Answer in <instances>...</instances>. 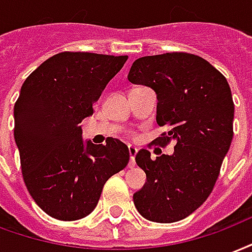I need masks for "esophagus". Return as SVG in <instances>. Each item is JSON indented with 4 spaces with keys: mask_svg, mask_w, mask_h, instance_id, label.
<instances>
[{
    "mask_svg": "<svg viewBox=\"0 0 252 252\" xmlns=\"http://www.w3.org/2000/svg\"><path fill=\"white\" fill-rule=\"evenodd\" d=\"M128 152H129V168H133L136 165V161H135V158H136V154H137V148L133 147V145H129L128 147Z\"/></svg>",
    "mask_w": 252,
    "mask_h": 252,
    "instance_id": "obj_1",
    "label": "esophagus"
}]
</instances>
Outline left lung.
I'll return each instance as SVG.
<instances>
[{"instance_id": "1", "label": "left lung", "mask_w": 252, "mask_h": 252, "mask_svg": "<svg viewBox=\"0 0 252 252\" xmlns=\"http://www.w3.org/2000/svg\"><path fill=\"white\" fill-rule=\"evenodd\" d=\"M128 80L156 93V121L167 126L156 143L175 140L172 155L151 159L140 150L136 163L147 182L133 195L137 211L156 223L191 215L214 189L234 129V101L223 74L199 56L183 52L145 56L132 64Z\"/></svg>"}]
</instances>
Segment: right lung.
I'll return each mask as SVG.
<instances>
[{"mask_svg": "<svg viewBox=\"0 0 252 252\" xmlns=\"http://www.w3.org/2000/svg\"><path fill=\"white\" fill-rule=\"evenodd\" d=\"M128 56L61 52L33 70L14 104L22 178L41 210L77 220L97 206L102 187L129 161L123 141L84 143L80 123Z\"/></svg>", "mask_w": 252, "mask_h": 252, "instance_id": "1", "label": "right lung"}]
</instances>
